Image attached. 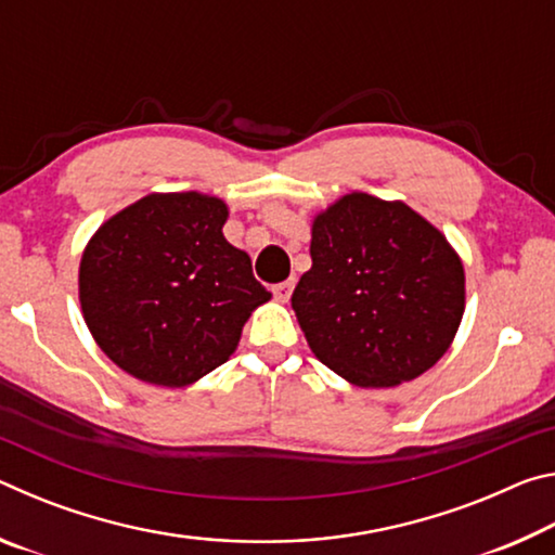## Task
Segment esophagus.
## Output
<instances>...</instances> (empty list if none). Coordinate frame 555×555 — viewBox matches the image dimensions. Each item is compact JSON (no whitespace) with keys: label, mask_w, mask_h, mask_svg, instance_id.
<instances>
[{"label":"esophagus","mask_w":555,"mask_h":555,"mask_svg":"<svg viewBox=\"0 0 555 555\" xmlns=\"http://www.w3.org/2000/svg\"><path fill=\"white\" fill-rule=\"evenodd\" d=\"M291 294H294V279H288V281H284V284L274 286V298L281 300V304H286Z\"/></svg>","instance_id":"esophagus-1"}]
</instances>
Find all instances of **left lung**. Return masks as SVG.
<instances>
[{"mask_svg":"<svg viewBox=\"0 0 555 555\" xmlns=\"http://www.w3.org/2000/svg\"><path fill=\"white\" fill-rule=\"evenodd\" d=\"M311 259L291 306L313 354L354 387H399L453 345L463 259L403 201L340 195L313 215Z\"/></svg>","mask_w":555,"mask_h":555,"instance_id":"8db88e82","label":"left lung"}]
</instances>
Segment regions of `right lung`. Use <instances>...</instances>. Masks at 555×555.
I'll return each instance as SVG.
<instances>
[{"mask_svg": "<svg viewBox=\"0 0 555 555\" xmlns=\"http://www.w3.org/2000/svg\"><path fill=\"white\" fill-rule=\"evenodd\" d=\"M218 195L149 193L88 240L78 269L82 318L119 370L183 389L237 350L242 327L269 291L251 259L224 240Z\"/></svg>", "mask_w": 555, "mask_h": 555, "instance_id": "obj_1", "label": "right lung"}]
</instances>
